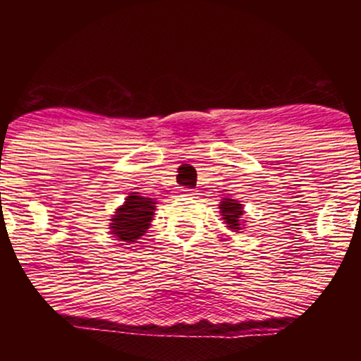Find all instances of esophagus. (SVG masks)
<instances>
[{
  "mask_svg": "<svg viewBox=\"0 0 361 361\" xmlns=\"http://www.w3.org/2000/svg\"><path fill=\"white\" fill-rule=\"evenodd\" d=\"M195 195H197V192L192 188H181L180 190V197H185V198H193Z\"/></svg>",
  "mask_w": 361,
  "mask_h": 361,
  "instance_id": "1",
  "label": "esophagus"
}]
</instances>
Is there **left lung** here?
Returning <instances> with one entry per match:
<instances>
[{
    "mask_svg": "<svg viewBox=\"0 0 361 361\" xmlns=\"http://www.w3.org/2000/svg\"><path fill=\"white\" fill-rule=\"evenodd\" d=\"M219 209H221L219 212H221L222 221L226 222L227 229L234 231V233H243L244 222H247L243 219V215L246 214L243 204H239L234 198H222Z\"/></svg>",
    "mask_w": 361,
    "mask_h": 361,
    "instance_id": "obj_1",
    "label": "left lung"
}]
</instances>
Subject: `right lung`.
<instances>
[{
  "label": "right lung",
  "instance_id": "1",
  "mask_svg": "<svg viewBox=\"0 0 361 361\" xmlns=\"http://www.w3.org/2000/svg\"><path fill=\"white\" fill-rule=\"evenodd\" d=\"M156 200L154 198L140 197L139 193H128L122 205L115 209L111 215L109 229L117 241L135 243L140 235L147 233L151 222L154 221Z\"/></svg>",
  "mask_w": 361,
  "mask_h": 361
}]
</instances>
